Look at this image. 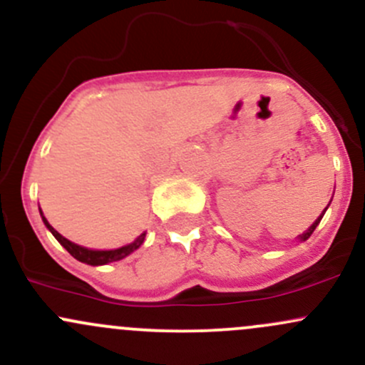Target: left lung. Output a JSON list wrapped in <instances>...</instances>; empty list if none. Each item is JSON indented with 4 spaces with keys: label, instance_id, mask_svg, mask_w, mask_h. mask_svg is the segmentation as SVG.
Masks as SVG:
<instances>
[{
    "label": "left lung",
    "instance_id": "8db88e82",
    "mask_svg": "<svg viewBox=\"0 0 365 365\" xmlns=\"http://www.w3.org/2000/svg\"><path fill=\"white\" fill-rule=\"evenodd\" d=\"M325 210H327V208H325ZM324 213H325V212H324ZM324 213H322V215H320V217H318V218H317V220H314V224L312 225V227H309V229H308V231H306V232H302V234H301V240H302V241H304V240H308V237H309V236H312V232L314 231V227H317V225H318V224H320V220H322V217H324Z\"/></svg>",
    "mask_w": 365,
    "mask_h": 365
}]
</instances>
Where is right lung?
Returning a JSON list of instances; mask_svg holds the SVG:
<instances>
[{"label": "right lung", "mask_w": 365, "mask_h": 365, "mask_svg": "<svg viewBox=\"0 0 365 365\" xmlns=\"http://www.w3.org/2000/svg\"><path fill=\"white\" fill-rule=\"evenodd\" d=\"M41 218H43V222H45V225L48 227V231L53 234V237H56V240L59 241V243L63 245V247L66 248V250L70 252L76 260L91 264V266H101V264H108V262H115V260L124 259V257H128L129 253L136 250V248H140L141 243L145 241V232H143V234H140V236H138L133 243L125 245V247H122V248H117V250H89V248L78 247V245L68 241L66 237L61 236V234L57 232L51 224H48L47 218H45L43 215H41Z\"/></svg>", "instance_id": "right-lung-1"}]
</instances>
